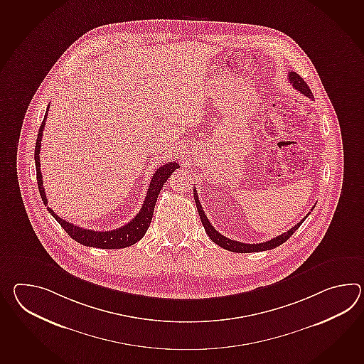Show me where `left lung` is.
Instances as JSON below:
<instances>
[{
    "label": "left lung",
    "instance_id": "left-lung-1",
    "mask_svg": "<svg viewBox=\"0 0 364 364\" xmlns=\"http://www.w3.org/2000/svg\"><path fill=\"white\" fill-rule=\"evenodd\" d=\"M289 81H290L291 85H292L295 89L300 91L301 94H304L306 97H311V99L314 97L312 91L308 87L307 82H304V80L300 77L299 74H296L295 72H290V73H289ZM193 192L194 201H196V205H197V210H198V214H200V218H201L202 225L205 227L206 234L209 235V237H210L211 240L215 242L217 245H219V247L225 248L227 251L236 252V253L269 251V250L277 248L278 245H281V244L286 242V240L290 237L291 235L294 234V232L299 228L300 225L304 222V219L307 218L308 215H309V213H308L307 215L301 219L298 225H295L292 228H290L287 232H283L282 235H279V236H277V237H273V239H270V240H267V242H259V244H245V242L231 240V239H228L226 236L219 234L218 231H217V230L213 227L210 222H209L208 217L205 215V211L202 210L201 203H200V200H198L196 188H194ZM312 209H314V208H312Z\"/></svg>",
    "mask_w": 364,
    "mask_h": 364
}]
</instances>
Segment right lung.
I'll use <instances>...</instances> for the list:
<instances>
[{
	"label": "right lung",
	"mask_w": 364,
	"mask_h": 364,
	"mask_svg": "<svg viewBox=\"0 0 364 364\" xmlns=\"http://www.w3.org/2000/svg\"><path fill=\"white\" fill-rule=\"evenodd\" d=\"M48 109L49 105L47 107V112H46V116L43 119L41 129H39L38 138H36L35 166H36V178H38V188H39V192H41V200L44 202V205L47 206L50 215L56 219L57 222L61 225V227L64 228L65 231L73 240L80 242L82 245L102 248V250H120V248L130 247V245L139 242L145 236L146 231L151 223L155 202H156V198L161 193V189L164 186V183L167 181V178H170L171 173L180 167L178 163L172 161V162L163 164L162 167H159L158 170L155 171L141 210L138 211L137 215L132 219L130 222H128L125 226L116 228L112 231H94V230H87V228H83V227L75 226L73 223L60 218L55 211L48 208L46 191L43 188L39 153H41V136H43V129H44V125H46Z\"/></svg>",
	"instance_id": "1"
}]
</instances>
